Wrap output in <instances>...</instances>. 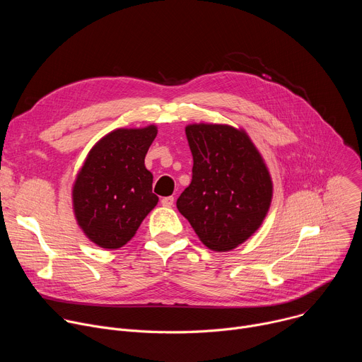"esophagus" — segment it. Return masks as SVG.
Returning <instances> with one entry per match:
<instances>
[{
	"label": "esophagus",
	"instance_id": "obj_1",
	"mask_svg": "<svg viewBox=\"0 0 362 362\" xmlns=\"http://www.w3.org/2000/svg\"><path fill=\"white\" fill-rule=\"evenodd\" d=\"M160 202H162V204L165 206V208H172L173 203H175V197L173 196H166Z\"/></svg>",
	"mask_w": 362,
	"mask_h": 362
}]
</instances>
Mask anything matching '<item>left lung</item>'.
Segmentation results:
<instances>
[{"mask_svg":"<svg viewBox=\"0 0 362 362\" xmlns=\"http://www.w3.org/2000/svg\"><path fill=\"white\" fill-rule=\"evenodd\" d=\"M193 156L192 182L176 206L204 246L232 250L261 228L272 202V179L243 129L186 126Z\"/></svg>","mask_w":362,"mask_h":362,"instance_id":"8db88e82","label":"left lung"}]
</instances>
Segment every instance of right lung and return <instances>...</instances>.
Returning a JSON list of instances; mask_svg holds the SVG:
<instances>
[{"label":"right lung","mask_w":362,"mask_h":362,"mask_svg":"<svg viewBox=\"0 0 362 362\" xmlns=\"http://www.w3.org/2000/svg\"><path fill=\"white\" fill-rule=\"evenodd\" d=\"M158 134L154 124L116 129L88 151L73 185V211L84 235L97 246L119 249L137 232L159 197L146 153Z\"/></svg>","instance_id":"obj_1"}]
</instances>
